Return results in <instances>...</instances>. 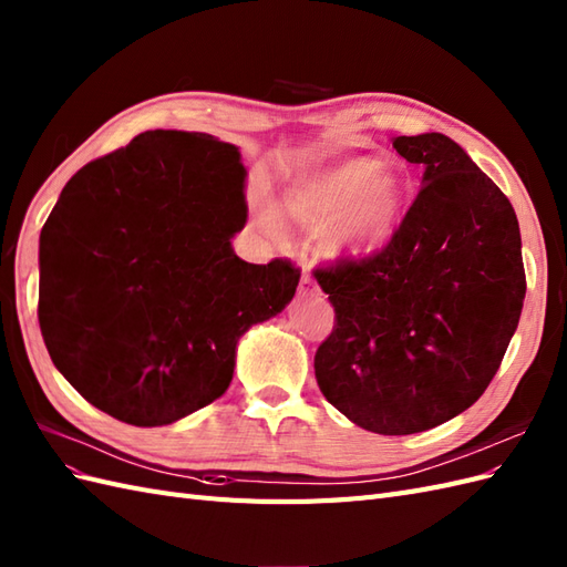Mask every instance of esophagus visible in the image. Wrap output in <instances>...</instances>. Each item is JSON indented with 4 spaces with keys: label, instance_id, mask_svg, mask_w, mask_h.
Masks as SVG:
<instances>
[{
    "label": "esophagus",
    "instance_id": "esophagus-1",
    "mask_svg": "<svg viewBox=\"0 0 567 567\" xmlns=\"http://www.w3.org/2000/svg\"><path fill=\"white\" fill-rule=\"evenodd\" d=\"M298 290H300V296H319V286H317V281L312 279V274H310L308 269L302 271Z\"/></svg>",
    "mask_w": 567,
    "mask_h": 567
}]
</instances>
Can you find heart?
<instances>
[{
	"mask_svg": "<svg viewBox=\"0 0 567 567\" xmlns=\"http://www.w3.org/2000/svg\"><path fill=\"white\" fill-rule=\"evenodd\" d=\"M281 209L290 219L321 231V248L333 257H372L398 234L405 193L372 159H348L327 169H308L288 183ZM269 228L277 217L265 212Z\"/></svg>",
	"mask_w": 567,
	"mask_h": 567,
	"instance_id": "1",
	"label": "heart"
}]
</instances>
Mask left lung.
I'll list each match as a JSON object with an SVG mask.
<instances>
[{"label": "left lung", "instance_id": "obj_1", "mask_svg": "<svg viewBox=\"0 0 567 567\" xmlns=\"http://www.w3.org/2000/svg\"><path fill=\"white\" fill-rule=\"evenodd\" d=\"M424 172L384 250L315 269L333 329L315 353L327 401L374 434L426 432L492 384L525 300L515 209L441 133L398 135Z\"/></svg>", "mask_w": 567, "mask_h": 567}]
</instances>
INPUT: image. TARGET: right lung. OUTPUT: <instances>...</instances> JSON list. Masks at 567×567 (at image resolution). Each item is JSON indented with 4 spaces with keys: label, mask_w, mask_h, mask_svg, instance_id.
<instances>
[{
    "label": "right lung",
    "mask_w": 567,
    "mask_h": 567,
    "mask_svg": "<svg viewBox=\"0 0 567 567\" xmlns=\"http://www.w3.org/2000/svg\"><path fill=\"white\" fill-rule=\"evenodd\" d=\"M238 147L147 131L87 162L40 234L38 321L56 370L106 415L169 424L228 389L236 343L296 296L286 257L248 265Z\"/></svg>",
    "instance_id": "right-lung-1"
}]
</instances>
